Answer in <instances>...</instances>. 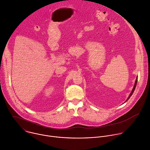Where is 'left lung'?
Returning <instances> with one entry per match:
<instances>
[{"label":"left lung","mask_w":150,"mask_h":150,"mask_svg":"<svg viewBox=\"0 0 150 150\" xmlns=\"http://www.w3.org/2000/svg\"><path fill=\"white\" fill-rule=\"evenodd\" d=\"M137 81H138V76H137V78H136V80H135V84H134V88H132V91H131V93H130V94H129V97H128V98H127V100H126V101H127L129 99V98L131 97V96L132 95V94L134 93V90H135V87H136V86H137ZM125 101V102H126Z\"/></svg>","instance_id":"8db88e82"}]
</instances>
